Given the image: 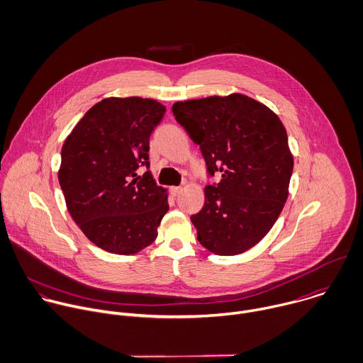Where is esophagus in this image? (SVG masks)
I'll return each mask as SVG.
<instances>
[{
	"label": "esophagus",
	"instance_id": "34e87169",
	"mask_svg": "<svg viewBox=\"0 0 363 363\" xmlns=\"http://www.w3.org/2000/svg\"><path fill=\"white\" fill-rule=\"evenodd\" d=\"M169 192L172 196H178L181 192H182V188L181 186H171L169 188Z\"/></svg>",
	"mask_w": 363,
	"mask_h": 363
}]
</instances>
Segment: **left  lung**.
Instances as JSON below:
<instances>
[{"label": "left lung", "mask_w": 363, "mask_h": 363, "mask_svg": "<svg viewBox=\"0 0 363 363\" xmlns=\"http://www.w3.org/2000/svg\"><path fill=\"white\" fill-rule=\"evenodd\" d=\"M199 145L208 177L203 208L191 216L198 242L220 256L240 255L273 228L289 196L293 155L286 128L264 104L235 93L172 106Z\"/></svg>", "instance_id": "left-lung-1"}]
</instances>
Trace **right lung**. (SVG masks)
I'll use <instances>...</instances> for the list:
<instances>
[{
	"instance_id": "add662e5",
	"label": "right lung",
	"mask_w": 363,
	"mask_h": 363,
	"mask_svg": "<svg viewBox=\"0 0 363 363\" xmlns=\"http://www.w3.org/2000/svg\"><path fill=\"white\" fill-rule=\"evenodd\" d=\"M165 107L141 97H108L94 104L62 147L59 184L66 206L100 249L134 255L151 245L168 212L165 189L150 168V135ZM147 171L138 176L136 169Z\"/></svg>"
}]
</instances>
